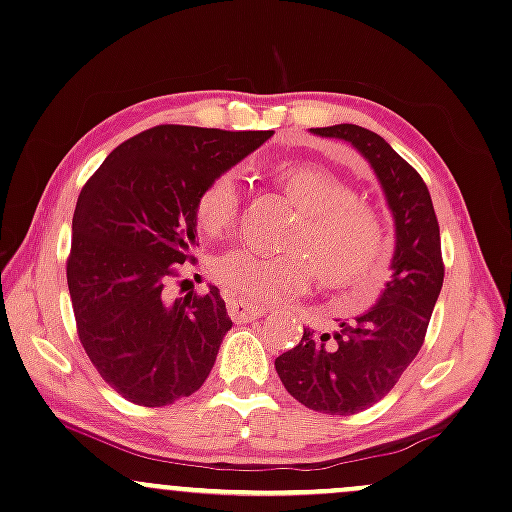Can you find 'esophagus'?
<instances>
[{"label":"esophagus","instance_id":"esophagus-1","mask_svg":"<svg viewBox=\"0 0 512 512\" xmlns=\"http://www.w3.org/2000/svg\"><path fill=\"white\" fill-rule=\"evenodd\" d=\"M226 307H229V316L236 323L257 319V316L264 314V307H260V304H250V302L236 300V297H234V300H226Z\"/></svg>","mask_w":512,"mask_h":512}]
</instances>
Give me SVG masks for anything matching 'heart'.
<instances>
[{"label": "heart", "mask_w": 512, "mask_h": 512, "mask_svg": "<svg viewBox=\"0 0 512 512\" xmlns=\"http://www.w3.org/2000/svg\"><path fill=\"white\" fill-rule=\"evenodd\" d=\"M245 177L231 167L205 186L196 205L200 229L224 234L243 208ZM283 186L304 212L293 234V252L236 245L212 262V276L238 300H281L300 295L316 271L331 288L345 290L349 309H366L385 286L387 245L380 217L357 191L326 167H293Z\"/></svg>", "instance_id": "1"}]
</instances>
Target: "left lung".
I'll use <instances>...</instances> for the list:
<instances>
[{
  "mask_svg": "<svg viewBox=\"0 0 512 512\" xmlns=\"http://www.w3.org/2000/svg\"><path fill=\"white\" fill-rule=\"evenodd\" d=\"M312 132L347 141L364 155L383 186L397 238L392 278L366 314L342 321L333 335L304 328L300 345L276 357L290 397L328 416H352L383 399L423 347L444 283L442 241L423 177L380 134L359 125Z\"/></svg>",
  "mask_w": 512,
  "mask_h": 512,
  "instance_id": "8db88e82",
  "label": "left lung"
}]
</instances>
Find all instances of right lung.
Segmentation results:
<instances>
[{"instance_id": "1", "label": "right lung", "mask_w": 512, "mask_h": 512, "mask_svg": "<svg viewBox=\"0 0 512 512\" xmlns=\"http://www.w3.org/2000/svg\"><path fill=\"white\" fill-rule=\"evenodd\" d=\"M271 134L158 125L115 148L82 186L66 267L77 335L132 404H174L215 366L231 328L219 288L170 302L165 283L196 260L200 193Z\"/></svg>"}]
</instances>
